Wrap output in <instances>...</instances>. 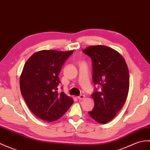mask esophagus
Listing matches in <instances>:
<instances>
[{"label": "esophagus", "instance_id": "34e87169", "mask_svg": "<svg viewBox=\"0 0 150 150\" xmlns=\"http://www.w3.org/2000/svg\"><path fill=\"white\" fill-rule=\"evenodd\" d=\"M85 96L83 95H80V96H79L77 98H78V99H79V100H83V99H84L85 98Z\"/></svg>", "mask_w": 150, "mask_h": 150}]
</instances>
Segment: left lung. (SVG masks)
<instances>
[{"mask_svg": "<svg viewBox=\"0 0 150 150\" xmlns=\"http://www.w3.org/2000/svg\"><path fill=\"white\" fill-rule=\"evenodd\" d=\"M91 57L93 80L101 86L92 94L93 110L88 112L94 120L105 124L112 120L122 108L129 90V71L119 52L104 45L90 46L83 50Z\"/></svg>", "mask_w": 150, "mask_h": 150, "instance_id": "left-lung-1", "label": "left lung"}]
</instances>
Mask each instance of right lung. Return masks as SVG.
<instances>
[{"label": "right lung", "mask_w": 150, "mask_h": 150, "mask_svg": "<svg viewBox=\"0 0 150 150\" xmlns=\"http://www.w3.org/2000/svg\"><path fill=\"white\" fill-rule=\"evenodd\" d=\"M73 52L38 51L24 65L20 77L21 93L29 109L42 120H57L74 103L71 97L57 91L62 66Z\"/></svg>", "instance_id": "add662e5"}]
</instances>
